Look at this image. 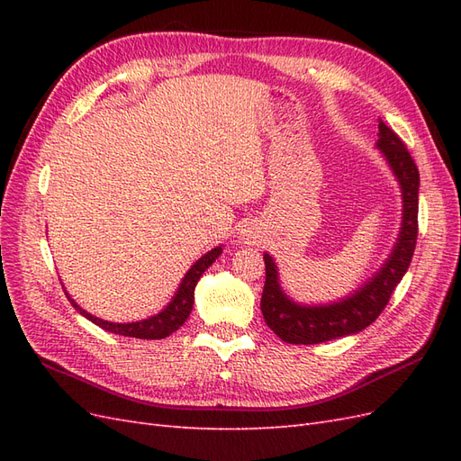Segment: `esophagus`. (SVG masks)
Segmentation results:
<instances>
[{"label":"esophagus","mask_w":461,"mask_h":461,"mask_svg":"<svg viewBox=\"0 0 461 461\" xmlns=\"http://www.w3.org/2000/svg\"><path fill=\"white\" fill-rule=\"evenodd\" d=\"M240 240L244 244H259L261 229L256 225V222H248V225H244V229L240 230Z\"/></svg>","instance_id":"obj_1"}]
</instances>
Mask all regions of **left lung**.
Returning a JSON list of instances; mask_svg holds the SVG:
<instances>
[{
  "label": "left lung",
  "instance_id": "1",
  "mask_svg": "<svg viewBox=\"0 0 461 461\" xmlns=\"http://www.w3.org/2000/svg\"><path fill=\"white\" fill-rule=\"evenodd\" d=\"M381 149L402 188V227L394 249L383 267L354 294L327 305H302L292 302L278 285L276 263L269 254L265 259V286L261 294V313L265 323L278 339L288 344H319L348 337L369 327L383 313L394 288L406 275L417 242V209H420V171L408 148L379 121Z\"/></svg>",
  "mask_w": 461,
  "mask_h": 461
}]
</instances>
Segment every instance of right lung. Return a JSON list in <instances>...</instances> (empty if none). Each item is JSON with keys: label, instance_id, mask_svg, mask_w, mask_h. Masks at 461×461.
Masks as SVG:
<instances>
[{"label": "right lung", "instance_id": "obj_1", "mask_svg": "<svg viewBox=\"0 0 461 461\" xmlns=\"http://www.w3.org/2000/svg\"><path fill=\"white\" fill-rule=\"evenodd\" d=\"M222 254V248L217 246L213 248L212 252H207L205 256H202L196 263L192 265L188 269V273L185 275L183 283H180L176 294L173 296V300L165 305V310H161L158 315H151L148 319L142 321H134V323H111V321H104L100 317H94L88 312H85L80 305L67 294L68 302L73 303V308L80 312V315H85L88 321H92L94 325L102 327L104 330L121 334V337H132V339H144V340H159L169 337L175 330H178L180 327L185 325V321L188 319L192 305H194V288H196L200 276L203 275V271L212 265L219 256Z\"/></svg>", "mask_w": 461, "mask_h": 461}]
</instances>
